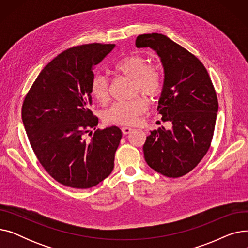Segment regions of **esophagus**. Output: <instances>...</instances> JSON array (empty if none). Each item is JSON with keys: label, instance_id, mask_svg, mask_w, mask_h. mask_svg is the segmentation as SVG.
Instances as JSON below:
<instances>
[{"label": "esophagus", "instance_id": "34e87169", "mask_svg": "<svg viewBox=\"0 0 248 248\" xmlns=\"http://www.w3.org/2000/svg\"><path fill=\"white\" fill-rule=\"evenodd\" d=\"M122 131H123V134H124V135H128L129 133H132L133 128H132V127H128V126H124V127L122 128Z\"/></svg>", "mask_w": 248, "mask_h": 248}]
</instances>
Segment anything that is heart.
Wrapping results in <instances>:
<instances>
[{"label": "heart", "instance_id": "b5f03b06", "mask_svg": "<svg viewBox=\"0 0 248 248\" xmlns=\"http://www.w3.org/2000/svg\"><path fill=\"white\" fill-rule=\"evenodd\" d=\"M115 73L133 79L134 93H141L150 98L157 97L164 87V75L157 65L149 64V59L140 54H131L121 58L112 65ZM90 93L101 103L109 99L108 79L102 75H95L90 84ZM148 109V101L144 96L137 95L131 100L117 101L103 112V121L110 124L131 125L138 117Z\"/></svg>", "mask_w": 248, "mask_h": 248}]
</instances>
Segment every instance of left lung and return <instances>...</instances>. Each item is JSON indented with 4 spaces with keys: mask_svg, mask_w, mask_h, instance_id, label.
Segmentation results:
<instances>
[{
    "mask_svg": "<svg viewBox=\"0 0 248 248\" xmlns=\"http://www.w3.org/2000/svg\"><path fill=\"white\" fill-rule=\"evenodd\" d=\"M138 48L151 47L161 57L165 80L158 111L172 123L151 131L144 150L147 164L169 178H179L196 167L211 146L218 100L203 63L163 34L138 36Z\"/></svg>",
    "mask_w": 248,
    "mask_h": 248,
    "instance_id": "left-lung-1",
    "label": "left lung"
}]
</instances>
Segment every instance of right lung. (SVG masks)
I'll return each mask as SVG.
<instances>
[{
    "instance_id": "add662e5",
    "label": "right lung",
    "mask_w": 248,
    "mask_h": 248,
    "mask_svg": "<svg viewBox=\"0 0 248 248\" xmlns=\"http://www.w3.org/2000/svg\"><path fill=\"white\" fill-rule=\"evenodd\" d=\"M114 46L91 43L63 51L24 98L22 120L30 145L45 171L64 186L94 187L113 170L123 133L117 126L96 128L98 117L89 108L95 65Z\"/></svg>"
}]
</instances>
